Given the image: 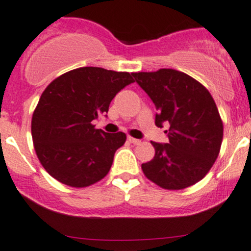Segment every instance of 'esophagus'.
<instances>
[{"label":"esophagus","mask_w":251,"mask_h":251,"mask_svg":"<svg viewBox=\"0 0 251 251\" xmlns=\"http://www.w3.org/2000/svg\"><path fill=\"white\" fill-rule=\"evenodd\" d=\"M127 141L130 142V143H133V144H140V143H141V141H140V140H137V138L131 137V136H128V137H127Z\"/></svg>","instance_id":"34e87169"}]
</instances>
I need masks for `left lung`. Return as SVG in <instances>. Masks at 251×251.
Segmentation results:
<instances>
[{
    "mask_svg": "<svg viewBox=\"0 0 251 251\" xmlns=\"http://www.w3.org/2000/svg\"><path fill=\"white\" fill-rule=\"evenodd\" d=\"M132 75L159 111L155 125L169 127V143L151 142L155 155L142 164L143 174L164 189L193 186L212 168L224 138V124L214 98L196 78L178 70Z\"/></svg>",
    "mask_w": 251,
    "mask_h": 251,
    "instance_id": "left-lung-1",
    "label": "left lung"
}]
</instances>
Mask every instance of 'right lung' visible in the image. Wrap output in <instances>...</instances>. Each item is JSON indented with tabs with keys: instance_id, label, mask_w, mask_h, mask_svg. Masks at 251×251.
<instances>
[{
	"instance_id": "obj_1",
	"label": "right lung",
	"mask_w": 251,
	"mask_h": 251,
	"mask_svg": "<svg viewBox=\"0 0 251 251\" xmlns=\"http://www.w3.org/2000/svg\"><path fill=\"white\" fill-rule=\"evenodd\" d=\"M133 81L130 73L83 67L47 86L32 114L31 135L37 158L53 178L82 188L107 176L126 135L98 130L92 121L108 113L116 93Z\"/></svg>"
}]
</instances>
